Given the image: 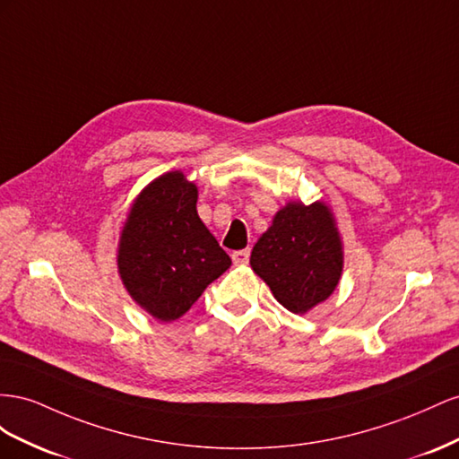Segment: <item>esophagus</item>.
I'll list each match as a JSON object with an SVG mask.
<instances>
[{
	"label": "esophagus",
	"mask_w": 459,
	"mask_h": 459,
	"mask_svg": "<svg viewBox=\"0 0 459 459\" xmlns=\"http://www.w3.org/2000/svg\"><path fill=\"white\" fill-rule=\"evenodd\" d=\"M247 259H250V250H238V252H232V261L237 265L247 264Z\"/></svg>",
	"instance_id": "34e87169"
}]
</instances>
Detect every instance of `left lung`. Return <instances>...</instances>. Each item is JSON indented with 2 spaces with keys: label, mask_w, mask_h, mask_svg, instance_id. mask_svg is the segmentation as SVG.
<instances>
[{
  "label": "left lung",
  "mask_w": 459,
  "mask_h": 459,
  "mask_svg": "<svg viewBox=\"0 0 459 459\" xmlns=\"http://www.w3.org/2000/svg\"><path fill=\"white\" fill-rule=\"evenodd\" d=\"M250 264L292 313L325 302L342 273V246L329 209L319 202L282 207L254 246Z\"/></svg>",
  "instance_id": "obj_1"
}]
</instances>
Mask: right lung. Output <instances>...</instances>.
I'll return each instance as SVG.
<instances>
[{
    "instance_id": "add662e5",
    "label": "right lung",
    "mask_w": 459,
    "mask_h": 459,
    "mask_svg": "<svg viewBox=\"0 0 459 459\" xmlns=\"http://www.w3.org/2000/svg\"><path fill=\"white\" fill-rule=\"evenodd\" d=\"M198 188L167 173L143 188L119 246L121 279L155 319L175 321L230 267V257L195 212Z\"/></svg>"
}]
</instances>
